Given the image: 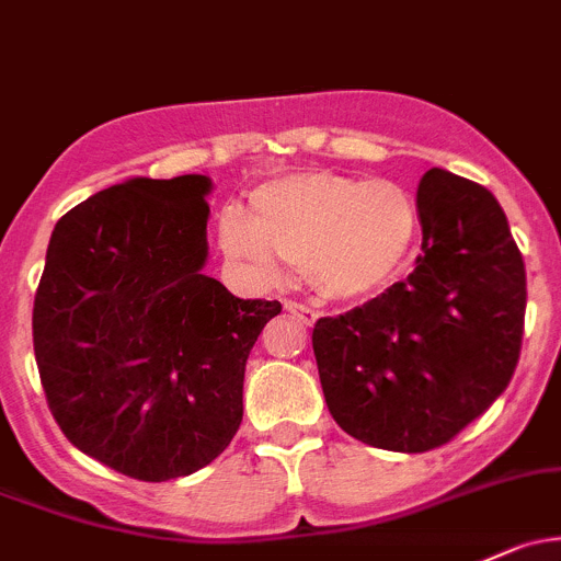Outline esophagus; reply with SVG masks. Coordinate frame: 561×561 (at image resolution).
<instances>
[{"label":"esophagus","instance_id":"1","mask_svg":"<svg viewBox=\"0 0 561 561\" xmlns=\"http://www.w3.org/2000/svg\"><path fill=\"white\" fill-rule=\"evenodd\" d=\"M285 309L290 311L296 320L304 322V325H314V322H317V311L309 309L306 304H298V300H285Z\"/></svg>","mask_w":561,"mask_h":561}]
</instances>
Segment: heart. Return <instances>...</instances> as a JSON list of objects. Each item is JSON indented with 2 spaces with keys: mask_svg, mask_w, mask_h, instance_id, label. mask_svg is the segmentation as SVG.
Masks as SVG:
<instances>
[{
  "mask_svg": "<svg viewBox=\"0 0 561 561\" xmlns=\"http://www.w3.org/2000/svg\"><path fill=\"white\" fill-rule=\"evenodd\" d=\"M250 211L222 209V252L261 279H274L282 263L293 265L328 300L385 290L420 236V206L403 185L339 172L265 182L250 196Z\"/></svg>",
  "mask_w": 561,
  "mask_h": 561,
  "instance_id": "obj_1",
  "label": "heart"
}]
</instances>
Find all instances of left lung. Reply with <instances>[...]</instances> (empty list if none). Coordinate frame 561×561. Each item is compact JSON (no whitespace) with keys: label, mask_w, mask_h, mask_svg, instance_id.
Here are the masks:
<instances>
[{"label":"left lung","mask_w":561,"mask_h":561,"mask_svg":"<svg viewBox=\"0 0 561 561\" xmlns=\"http://www.w3.org/2000/svg\"><path fill=\"white\" fill-rule=\"evenodd\" d=\"M416 206V268L311 333L339 427L405 454L449 444L505 392L527 309L522 252L486 187L430 169Z\"/></svg>","instance_id":"8db88e82"}]
</instances>
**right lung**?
<instances>
[{
  "label": "right lung",
  "mask_w": 561,
  "mask_h": 561,
  "mask_svg": "<svg viewBox=\"0 0 561 561\" xmlns=\"http://www.w3.org/2000/svg\"><path fill=\"white\" fill-rule=\"evenodd\" d=\"M211 180L121 182L69 209L34 296V357L69 444L139 481L220 457L244 414L250 350L279 300L204 274Z\"/></svg>",
  "instance_id": "obj_1"
}]
</instances>
